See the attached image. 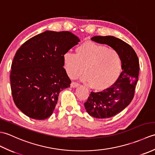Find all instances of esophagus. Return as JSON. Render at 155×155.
Listing matches in <instances>:
<instances>
[{"mask_svg":"<svg viewBox=\"0 0 155 155\" xmlns=\"http://www.w3.org/2000/svg\"><path fill=\"white\" fill-rule=\"evenodd\" d=\"M79 86V84L77 83H74V82H72L71 84V88H76V87H78Z\"/></svg>","mask_w":155,"mask_h":155,"instance_id":"esophagus-1","label":"esophagus"}]
</instances>
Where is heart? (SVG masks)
I'll return each mask as SVG.
<instances>
[{"label":"heart","instance_id":"obj_1","mask_svg":"<svg viewBox=\"0 0 155 155\" xmlns=\"http://www.w3.org/2000/svg\"><path fill=\"white\" fill-rule=\"evenodd\" d=\"M62 61L68 77L73 78L84 70L81 81L98 91L107 89L118 80L123 65L117 51L91 41L77 47L75 54L65 52Z\"/></svg>","mask_w":155,"mask_h":155}]
</instances>
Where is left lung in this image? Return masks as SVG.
Here are the masks:
<instances>
[{
  "label": "left lung",
  "mask_w": 155,
  "mask_h": 155,
  "mask_svg": "<svg viewBox=\"0 0 155 155\" xmlns=\"http://www.w3.org/2000/svg\"><path fill=\"white\" fill-rule=\"evenodd\" d=\"M91 40L107 45L117 51L122 58V72L114 84L102 92H91L84 107L94 118H110L124 110L132 101L139 73V62L133 48L113 36H95Z\"/></svg>",
  "instance_id": "obj_1"
}]
</instances>
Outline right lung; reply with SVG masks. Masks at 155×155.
Instances as JSON below:
<instances>
[{
	"instance_id": "1",
	"label": "right lung",
	"mask_w": 155,
	"mask_h": 155,
	"mask_svg": "<svg viewBox=\"0 0 155 155\" xmlns=\"http://www.w3.org/2000/svg\"><path fill=\"white\" fill-rule=\"evenodd\" d=\"M80 39L68 31H46L23 44L13 59L10 75L16 106L33 119L51 117L60 92L71 81L62 57Z\"/></svg>"
}]
</instances>
